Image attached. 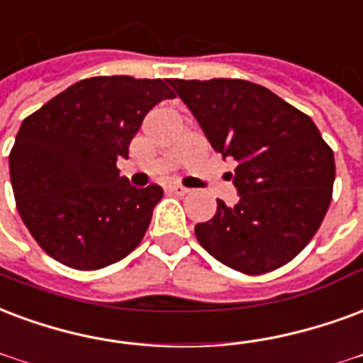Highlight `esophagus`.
I'll use <instances>...</instances> for the list:
<instances>
[{
  "mask_svg": "<svg viewBox=\"0 0 363 363\" xmlns=\"http://www.w3.org/2000/svg\"><path fill=\"white\" fill-rule=\"evenodd\" d=\"M169 192H173V194L177 196H184L189 194L190 190L186 189V186H182V184H171V186H169Z\"/></svg>",
  "mask_w": 363,
  "mask_h": 363,
  "instance_id": "obj_1",
  "label": "esophagus"
}]
</instances>
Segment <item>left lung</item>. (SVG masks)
I'll use <instances>...</instances> for the list:
<instances>
[{
  "label": "left lung",
  "mask_w": 363,
  "mask_h": 363,
  "mask_svg": "<svg viewBox=\"0 0 363 363\" xmlns=\"http://www.w3.org/2000/svg\"><path fill=\"white\" fill-rule=\"evenodd\" d=\"M209 144L233 157L240 200H217L194 227L211 256L244 275L289 264L318 233L333 198L335 155L315 123L277 94L240 79H169Z\"/></svg>",
  "instance_id": "obj_1"
}]
</instances>
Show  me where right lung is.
Wrapping results in <instances>:
<instances>
[{
	"mask_svg": "<svg viewBox=\"0 0 363 363\" xmlns=\"http://www.w3.org/2000/svg\"><path fill=\"white\" fill-rule=\"evenodd\" d=\"M174 98L161 79L92 77L23 121L9 154L18 216L59 264L96 271L128 256L146 235L163 190L134 189L117 160L146 113Z\"/></svg>",
	"mask_w": 363,
	"mask_h": 363,
	"instance_id": "1",
	"label": "right lung"
}]
</instances>
